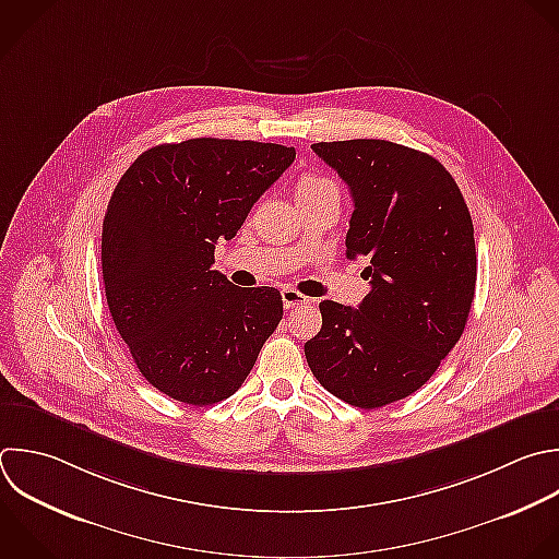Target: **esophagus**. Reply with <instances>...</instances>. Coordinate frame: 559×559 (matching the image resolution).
<instances>
[{
	"label": "esophagus",
	"mask_w": 559,
	"mask_h": 559,
	"mask_svg": "<svg viewBox=\"0 0 559 559\" xmlns=\"http://www.w3.org/2000/svg\"><path fill=\"white\" fill-rule=\"evenodd\" d=\"M282 301H284L286 310H293V308H297L301 304H308L310 299L306 295H301L299 290H295V288H284L282 290Z\"/></svg>",
	"instance_id": "1"
}]
</instances>
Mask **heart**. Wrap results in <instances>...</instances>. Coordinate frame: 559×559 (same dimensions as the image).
<instances>
[{
  "mask_svg": "<svg viewBox=\"0 0 559 559\" xmlns=\"http://www.w3.org/2000/svg\"><path fill=\"white\" fill-rule=\"evenodd\" d=\"M325 190H336V183L330 177L323 175H304L297 183V197H308V194H319Z\"/></svg>",
  "mask_w": 559,
  "mask_h": 559,
  "instance_id": "heart-1",
  "label": "heart"
}]
</instances>
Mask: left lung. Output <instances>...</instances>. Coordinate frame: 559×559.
I'll list each match as a JSON object with an SVG mask.
<instances>
[{"label":"left lung","mask_w":559,"mask_h":559,"mask_svg":"<svg viewBox=\"0 0 559 559\" xmlns=\"http://www.w3.org/2000/svg\"><path fill=\"white\" fill-rule=\"evenodd\" d=\"M347 183V258L365 260L358 308L321 301L304 345L314 378L343 402L380 408L415 393L456 345L476 286L474 227L452 175L430 155L386 140L319 142Z\"/></svg>","instance_id":"8db88e82"}]
</instances>
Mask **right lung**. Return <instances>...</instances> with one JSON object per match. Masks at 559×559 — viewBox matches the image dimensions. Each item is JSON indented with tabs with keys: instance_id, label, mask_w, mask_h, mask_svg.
I'll use <instances>...</instances> for the list:
<instances>
[{
	"instance_id": "add662e5",
	"label": "right lung",
	"mask_w": 559,
	"mask_h": 559,
	"mask_svg": "<svg viewBox=\"0 0 559 559\" xmlns=\"http://www.w3.org/2000/svg\"><path fill=\"white\" fill-rule=\"evenodd\" d=\"M295 148L197 138L142 153L118 181L103 223V282L140 373L194 406L234 395L282 321L277 288H240L214 271L253 203Z\"/></svg>"
}]
</instances>
